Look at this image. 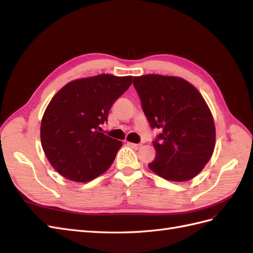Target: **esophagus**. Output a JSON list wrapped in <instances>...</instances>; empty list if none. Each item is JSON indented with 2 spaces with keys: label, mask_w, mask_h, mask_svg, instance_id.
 Wrapping results in <instances>:
<instances>
[{
  "label": "esophagus",
  "mask_w": 253,
  "mask_h": 253,
  "mask_svg": "<svg viewBox=\"0 0 253 253\" xmlns=\"http://www.w3.org/2000/svg\"><path fill=\"white\" fill-rule=\"evenodd\" d=\"M127 144L129 145V147L133 148V149H135V150H138V149L141 147V144H140V143H133V142H127Z\"/></svg>",
  "instance_id": "obj_1"
}]
</instances>
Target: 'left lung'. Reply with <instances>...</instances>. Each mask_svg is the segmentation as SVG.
I'll use <instances>...</instances> for the list:
<instances>
[{
  "mask_svg": "<svg viewBox=\"0 0 253 253\" xmlns=\"http://www.w3.org/2000/svg\"><path fill=\"white\" fill-rule=\"evenodd\" d=\"M134 87L152 128L160 133L150 169L168 180L192 179L215 147V126L209 106L192 84L173 76L134 77Z\"/></svg>",
  "mask_w": 253,
  "mask_h": 253,
  "instance_id": "left-lung-1",
  "label": "left lung"
}]
</instances>
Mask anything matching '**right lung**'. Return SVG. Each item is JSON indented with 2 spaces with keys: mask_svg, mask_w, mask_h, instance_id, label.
Here are the masks:
<instances>
[{
  "mask_svg": "<svg viewBox=\"0 0 253 253\" xmlns=\"http://www.w3.org/2000/svg\"><path fill=\"white\" fill-rule=\"evenodd\" d=\"M132 76L101 74L67 83L52 97L41 122V143L65 178L86 182L112 166L121 141L99 132L109 111L132 84Z\"/></svg>",
  "mask_w": 253,
  "mask_h": 253,
  "instance_id": "add662e5",
  "label": "right lung"
}]
</instances>
